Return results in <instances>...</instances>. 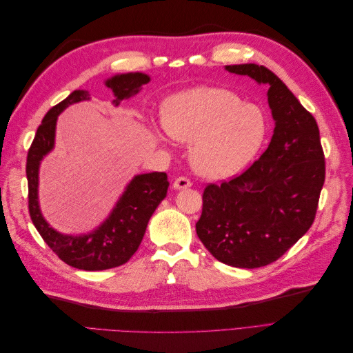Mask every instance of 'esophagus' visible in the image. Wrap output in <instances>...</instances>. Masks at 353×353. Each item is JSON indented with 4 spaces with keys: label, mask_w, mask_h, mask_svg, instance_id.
Instances as JSON below:
<instances>
[{
    "label": "esophagus",
    "mask_w": 353,
    "mask_h": 353,
    "mask_svg": "<svg viewBox=\"0 0 353 353\" xmlns=\"http://www.w3.org/2000/svg\"><path fill=\"white\" fill-rule=\"evenodd\" d=\"M187 187H191V181L185 176H179L174 181V188L175 190H181V188H187Z\"/></svg>",
    "instance_id": "obj_1"
}]
</instances>
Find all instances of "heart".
<instances>
[{"instance_id":"b5f03b06","label":"heart","mask_w":353,"mask_h":353,"mask_svg":"<svg viewBox=\"0 0 353 353\" xmlns=\"http://www.w3.org/2000/svg\"><path fill=\"white\" fill-rule=\"evenodd\" d=\"M165 131L193 143L191 163L203 176H231L258 153L265 135L263 112L236 92L200 87L170 97L162 113Z\"/></svg>"}]
</instances>
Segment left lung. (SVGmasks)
Segmentation results:
<instances>
[{
	"mask_svg": "<svg viewBox=\"0 0 353 353\" xmlns=\"http://www.w3.org/2000/svg\"><path fill=\"white\" fill-rule=\"evenodd\" d=\"M225 69L268 87L274 135L243 174L206 185L196 231L213 258L252 270L281 258L311 228L325 157L315 117L276 74L253 63Z\"/></svg>",
	"mask_w": 353,
	"mask_h": 353,
	"instance_id": "1",
	"label": "left lung"
}]
</instances>
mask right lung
Returning <instances> with one entry per match:
<instances>
[{
	"instance_id": "add662e5",
	"label": "right lung",
	"mask_w": 353,
	"mask_h": 353,
	"mask_svg": "<svg viewBox=\"0 0 353 353\" xmlns=\"http://www.w3.org/2000/svg\"><path fill=\"white\" fill-rule=\"evenodd\" d=\"M148 82L150 78L144 73H123L108 79L105 85L113 91L116 97L113 103L117 105ZM83 100H90L87 91H73L69 97L51 108L38 126L26 160L29 215L42 240L63 262L83 271H103L126 263L140 248L148 221L159 203L166 197L169 181L165 172L137 175L128 184L110 216L97 230L85 236H65L52 230L42 216L38 205L39 163L54 147L57 116L68 105Z\"/></svg>"
}]
</instances>
